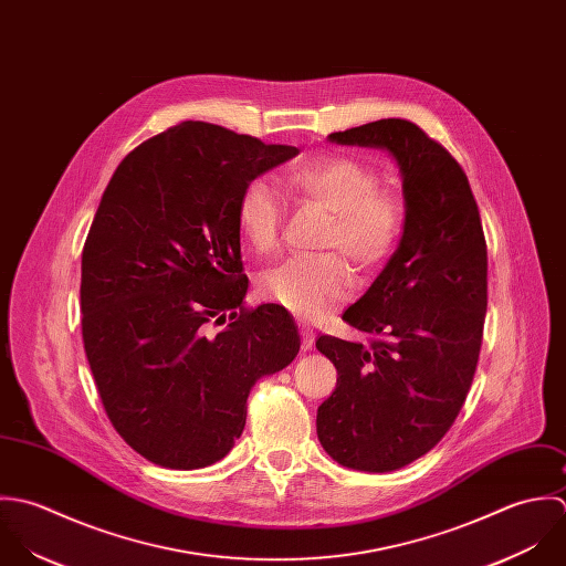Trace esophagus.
<instances>
[{
    "instance_id": "esophagus-1",
    "label": "esophagus",
    "mask_w": 566,
    "mask_h": 566,
    "mask_svg": "<svg viewBox=\"0 0 566 566\" xmlns=\"http://www.w3.org/2000/svg\"><path fill=\"white\" fill-rule=\"evenodd\" d=\"M300 335H302V349H304V352L313 349V343H315V333H313V328H308L306 324H302V326H300Z\"/></svg>"
}]
</instances>
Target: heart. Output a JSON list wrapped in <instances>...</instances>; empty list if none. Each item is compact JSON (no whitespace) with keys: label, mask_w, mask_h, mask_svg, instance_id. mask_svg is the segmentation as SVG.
<instances>
[{"label":"heart","mask_w":566,"mask_h":566,"mask_svg":"<svg viewBox=\"0 0 566 566\" xmlns=\"http://www.w3.org/2000/svg\"><path fill=\"white\" fill-rule=\"evenodd\" d=\"M284 184L293 197L331 212L319 242L339 249L356 269H376L394 251L405 217L402 201L378 188V175L365 161L326 155L291 168ZM282 219L280 188L269 177L249 179L235 203V221L253 251L277 249ZM340 253L293 255L260 275V293L297 317L319 319L352 295V269Z\"/></svg>","instance_id":"obj_1"}]
</instances>
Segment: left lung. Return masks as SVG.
Listing matches in <instances>:
<instances>
[{
  "instance_id": "obj_1",
  "label": "left lung",
  "mask_w": 566,
  "mask_h": 566,
  "mask_svg": "<svg viewBox=\"0 0 566 566\" xmlns=\"http://www.w3.org/2000/svg\"><path fill=\"white\" fill-rule=\"evenodd\" d=\"M331 139L385 148L402 172L400 244L343 313L369 343L317 339L339 374L317 411L322 447L340 465L389 472L431 451L465 402L488 311V247L465 172L418 124L387 117Z\"/></svg>"
}]
</instances>
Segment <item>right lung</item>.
I'll list each match as a JSON object with an SVG mask.
<instances>
[{
	"label": "right lung",
	"instance_id": "right-lung-1",
	"mask_svg": "<svg viewBox=\"0 0 566 566\" xmlns=\"http://www.w3.org/2000/svg\"><path fill=\"white\" fill-rule=\"evenodd\" d=\"M297 153L188 119L133 148L101 199L81 266L85 354L115 431L157 465L223 459L255 380L300 352L284 306H244L235 221L244 184Z\"/></svg>",
	"mask_w": 566,
	"mask_h": 566
}]
</instances>
